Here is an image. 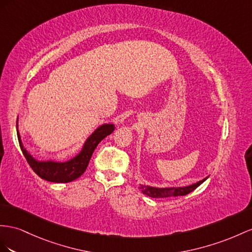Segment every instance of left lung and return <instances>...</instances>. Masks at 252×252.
Returning a JSON list of instances; mask_svg holds the SVG:
<instances>
[{
    "instance_id": "left-lung-1",
    "label": "left lung",
    "mask_w": 252,
    "mask_h": 252,
    "mask_svg": "<svg viewBox=\"0 0 252 252\" xmlns=\"http://www.w3.org/2000/svg\"><path fill=\"white\" fill-rule=\"evenodd\" d=\"M205 178L201 181H199L195 184L185 186V188H168V189H157V188H151V186L148 185H140L139 189L143 191L145 195L149 196L151 198H167V197H178V196H185L188 193L195 190L199 185H201L205 180Z\"/></svg>"
}]
</instances>
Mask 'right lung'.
Instances as JSON below:
<instances>
[{"instance_id": "add662e5", "label": "right lung", "mask_w": 252, "mask_h": 252, "mask_svg": "<svg viewBox=\"0 0 252 252\" xmlns=\"http://www.w3.org/2000/svg\"><path fill=\"white\" fill-rule=\"evenodd\" d=\"M114 130V125L101 126L88 137L82 151L77 154L75 158L63 163L52 162V160H48V162H38V160H36L27 150L24 149L19 132H17V134L23 156L27 158L29 165L32 167V169L34 170L35 173H37L41 179L47 180V181L50 182L68 183L83 175L84 171L87 168L89 160L92 158V156L96 146H98L100 141L102 139H104L107 135L112 134Z\"/></svg>"}]
</instances>
